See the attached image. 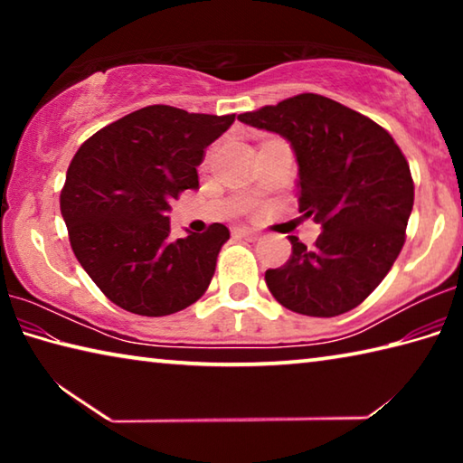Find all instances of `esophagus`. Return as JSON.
<instances>
[{"label":"esophagus","mask_w":463,"mask_h":463,"mask_svg":"<svg viewBox=\"0 0 463 463\" xmlns=\"http://www.w3.org/2000/svg\"><path fill=\"white\" fill-rule=\"evenodd\" d=\"M232 234H234V237H245V239H249V241H257V239H260V234H257L253 229H247V226H234Z\"/></svg>","instance_id":"34e87169"}]
</instances>
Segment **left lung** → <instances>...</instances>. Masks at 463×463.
Wrapping results in <instances>:
<instances>
[{
    "instance_id": "1",
    "label": "left lung",
    "mask_w": 463,
    "mask_h": 463,
    "mask_svg": "<svg viewBox=\"0 0 463 463\" xmlns=\"http://www.w3.org/2000/svg\"><path fill=\"white\" fill-rule=\"evenodd\" d=\"M239 120L292 145L300 213L323 226L312 249L289 237L286 265L265 271L269 292L307 317L359 307L406 239L414 184L401 146L380 124L318 93L239 114Z\"/></svg>"
}]
</instances>
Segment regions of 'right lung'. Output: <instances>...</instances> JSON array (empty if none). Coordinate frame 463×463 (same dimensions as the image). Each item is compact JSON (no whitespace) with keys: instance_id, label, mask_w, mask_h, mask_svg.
Here are the masks:
<instances>
[{"instance_id":"add662e5","label":"right lung","mask_w":463,"mask_h":463,"mask_svg":"<svg viewBox=\"0 0 463 463\" xmlns=\"http://www.w3.org/2000/svg\"><path fill=\"white\" fill-rule=\"evenodd\" d=\"M234 114L146 106L108 124L75 153L61 192L71 249L101 292L140 317H167L206 292L224 224L169 237V202L198 187L203 148Z\"/></svg>"}]
</instances>
